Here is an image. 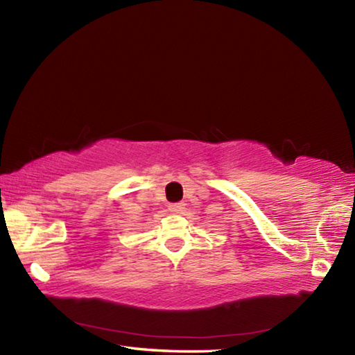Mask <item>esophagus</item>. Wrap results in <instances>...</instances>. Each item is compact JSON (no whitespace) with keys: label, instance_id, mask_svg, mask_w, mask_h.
<instances>
[{"label":"esophagus","instance_id":"34e87169","mask_svg":"<svg viewBox=\"0 0 355 355\" xmlns=\"http://www.w3.org/2000/svg\"><path fill=\"white\" fill-rule=\"evenodd\" d=\"M183 208H184V203H182V202L171 203V205H169V209H171L172 213H180V211H183Z\"/></svg>","mask_w":355,"mask_h":355}]
</instances>
